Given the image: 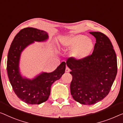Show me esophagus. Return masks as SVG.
<instances>
[{"label": "esophagus", "instance_id": "1", "mask_svg": "<svg viewBox=\"0 0 123 123\" xmlns=\"http://www.w3.org/2000/svg\"><path fill=\"white\" fill-rule=\"evenodd\" d=\"M66 72H70V69H69V67H66Z\"/></svg>", "mask_w": 123, "mask_h": 123}]
</instances>
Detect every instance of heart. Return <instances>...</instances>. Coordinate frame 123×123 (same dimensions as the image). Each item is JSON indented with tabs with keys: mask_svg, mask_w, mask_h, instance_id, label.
<instances>
[{
	"mask_svg": "<svg viewBox=\"0 0 123 123\" xmlns=\"http://www.w3.org/2000/svg\"><path fill=\"white\" fill-rule=\"evenodd\" d=\"M63 45L72 49L71 56L76 60H82L88 56L94 48L92 40L83 35H76L68 38Z\"/></svg>",
	"mask_w": 123,
	"mask_h": 123,
	"instance_id": "obj_1",
	"label": "heart"
}]
</instances>
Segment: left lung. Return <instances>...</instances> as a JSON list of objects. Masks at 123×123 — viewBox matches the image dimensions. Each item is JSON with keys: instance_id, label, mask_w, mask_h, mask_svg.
Listing matches in <instances>:
<instances>
[{"instance_id": "obj_1", "label": "left lung", "mask_w": 123, "mask_h": 123, "mask_svg": "<svg viewBox=\"0 0 123 123\" xmlns=\"http://www.w3.org/2000/svg\"><path fill=\"white\" fill-rule=\"evenodd\" d=\"M96 39L92 54L82 60L68 58L72 80L73 98L85 105H92L108 94L117 74V60L109 38L100 32H89Z\"/></svg>"}]
</instances>
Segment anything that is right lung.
<instances>
[{
  "mask_svg": "<svg viewBox=\"0 0 123 123\" xmlns=\"http://www.w3.org/2000/svg\"><path fill=\"white\" fill-rule=\"evenodd\" d=\"M49 38L43 30L26 27L15 36L9 49L7 60V72L12 89L18 98L27 104H40L48 99L51 87L65 72L66 62L51 73L43 72L32 80L23 77L19 71L21 53L34 41H45Z\"/></svg>",
  "mask_w": 123,
  "mask_h": 123,
  "instance_id": "obj_1",
  "label": "right lung"
}]
</instances>
